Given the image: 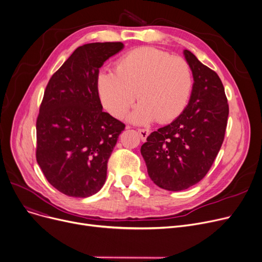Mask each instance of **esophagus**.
Returning <instances> with one entry per match:
<instances>
[{"instance_id":"esophagus-1","label":"esophagus","mask_w":262,"mask_h":262,"mask_svg":"<svg viewBox=\"0 0 262 262\" xmlns=\"http://www.w3.org/2000/svg\"><path fill=\"white\" fill-rule=\"evenodd\" d=\"M137 132H138V134H140L142 141H146L148 135L150 134V130H149V129H145V128L137 129Z\"/></svg>"}]
</instances>
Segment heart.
<instances>
[{"mask_svg":"<svg viewBox=\"0 0 262 262\" xmlns=\"http://www.w3.org/2000/svg\"><path fill=\"white\" fill-rule=\"evenodd\" d=\"M192 90V73L185 59L170 57L155 48H138L122 56L113 73L101 72L97 92L111 115L125 116L136 99L141 103L131 114L136 124L158 118L167 122L177 118L187 105Z\"/></svg>","mask_w":262,"mask_h":262,"instance_id":"1","label":"heart"}]
</instances>
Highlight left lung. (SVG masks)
Masks as SVG:
<instances>
[{"label": "left lung", "instance_id": "obj_1", "mask_svg": "<svg viewBox=\"0 0 262 262\" xmlns=\"http://www.w3.org/2000/svg\"><path fill=\"white\" fill-rule=\"evenodd\" d=\"M193 76L191 96L183 113L142 146L150 179L159 187L180 191L201 181L224 141L228 103L218 74L184 51Z\"/></svg>", "mask_w": 262, "mask_h": 262}]
</instances>
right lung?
<instances>
[{
  "label": "right lung",
  "mask_w": 262,
  "mask_h": 262,
  "mask_svg": "<svg viewBox=\"0 0 262 262\" xmlns=\"http://www.w3.org/2000/svg\"><path fill=\"white\" fill-rule=\"evenodd\" d=\"M124 48L121 42L76 49L51 77L37 118L36 159L46 180L69 196L98 192L107 161L125 124L102 111L99 68Z\"/></svg>",
  "instance_id": "add662e5"
}]
</instances>
